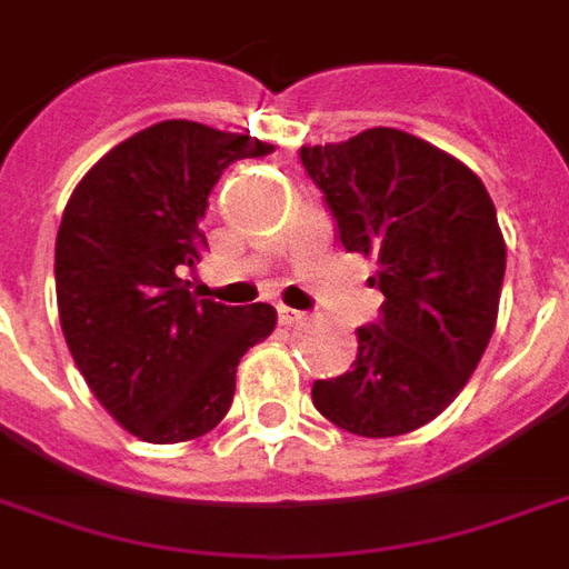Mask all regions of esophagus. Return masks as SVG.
<instances>
[{
    "label": "esophagus",
    "instance_id": "34e87169",
    "mask_svg": "<svg viewBox=\"0 0 569 569\" xmlns=\"http://www.w3.org/2000/svg\"><path fill=\"white\" fill-rule=\"evenodd\" d=\"M277 319L283 322V326H301L307 319V313H301V310H292V307H277Z\"/></svg>",
    "mask_w": 569,
    "mask_h": 569
}]
</instances>
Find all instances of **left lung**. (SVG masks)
<instances>
[{
    "mask_svg": "<svg viewBox=\"0 0 569 569\" xmlns=\"http://www.w3.org/2000/svg\"><path fill=\"white\" fill-rule=\"evenodd\" d=\"M347 252L377 259L382 317L352 370L313 382V407L359 437L410 435L465 389L498 322L507 243L482 180L401 129L301 147Z\"/></svg>",
    "mask_w": 569,
    "mask_h": 569,
    "instance_id": "left-lung-1",
    "label": "left lung"
}]
</instances>
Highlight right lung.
<instances>
[{
  "mask_svg": "<svg viewBox=\"0 0 569 569\" xmlns=\"http://www.w3.org/2000/svg\"><path fill=\"white\" fill-rule=\"evenodd\" d=\"M271 150L250 134L166 120L108 150L62 210V335L99 403L147 443L213 431L238 361L277 326L271 305L226 307L183 280L208 247L210 189L231 162Z\"/></svg>",
  "mask_w": 569,
  "mask_h": 569,
  "instance_id": "1",
  "label": "right lung"
}]
</instances>
